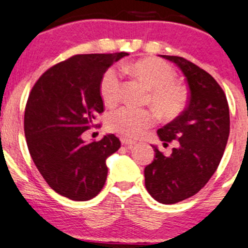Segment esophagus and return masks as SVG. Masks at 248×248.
<instances>
[{"mask_svg": "<svg viewBox=\"0 0 248 248\" xmlns=\"http://www.w3.org/2000/svg\"><path fill=\"white\" fill-rule=\"evenodd\" d=\"M121 143L124 144V146H127L128 148H132L134 144L136 143V142L133 141V140H129V139H127V138H122L121 139Z\"/></svg>", "mask_w": 248, "mask_h": 248, "instance_id": "esophagus-1", "label": "esophagus"}]
</instances>
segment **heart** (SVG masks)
<instances>
[{"label": "heart", "instance_id": "b5f03b06", "mask_svg": "<svg viewBox=\"0 0 248 248\" xmlns=\"http://www.w3.org/2000/svg\"><path fill=\"white\" fill-rule=\"evenodd\" d=\"M130 70L149 86L147 102L152 104L162 118L175 119L186 106V88L178 85L173 70L160 59H142L130 66ZM122 71L109 67L100 80V94L108 106L120 100L122 91ZM156 113L150 108L122 106L109 113L107 126L112 132L127 138L140 136L156 122Z\"/></svg>", "mask_w": 248, "mask_h": 248}]
</instances>
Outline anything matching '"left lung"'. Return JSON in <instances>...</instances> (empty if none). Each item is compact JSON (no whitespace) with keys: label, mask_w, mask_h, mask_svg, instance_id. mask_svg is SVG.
Returning <instances> with one entry per match:
<instances>
[{"label":"left lung","mask_w":248,"mask_h":248,"mask_svg":"<svg viewBox=\"0 0 248 248\" xmlns=\"http://www.w3.org/2000/svg\"><path fill=\"white\" fill-rule=\"evenodd\" d=\"M186 76L189 100L175 120L157 130L164 144L176 140L171 155L155 148L144 169V184L154 199L175 204L203 189L220 163L230 135V112L223 88L206 71L183 57L162 56Z\"/></svg>","instance_id":"left-lung-1"}]
</instances>
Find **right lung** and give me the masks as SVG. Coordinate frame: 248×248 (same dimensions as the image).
<instances>
[{
  "label": "right lung",
  "instance_id": "add662e5",
  "mask_svg": "<svg viewBox=\"0 0 248 248\" xmlns=\"http://www.w3.org/2000/svg\"><path fill=\"white\" fill-rule=\"evenodd\" d=\"M124 56H73L45 71L31 88L24 112L28 149L51 189L72 201H88L101 191L106 158L121 147L114 134L91 143L81 134L98 127L96 115L104 112L101 77Z\"/></svg>",
  "mask_w": 248,
  "mask_h": 248
}]
</instances>
